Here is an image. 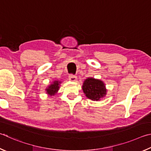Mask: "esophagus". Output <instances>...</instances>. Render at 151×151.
Wrapping results in <instances>:
<instances>
[{
    "label": "esophagus",
    "instance_id": "34e87169",
    "mask_svg": "<svg viewBox=\"0 0 151 151\" xmlns=\"http://www.w3.org/2000/svg\"><path fill=\"white\" fill-rule=\"evenodd\" d=\"M69 80L71 81H73V82H75V81H77V77L75 76H73V75H70L69 76Z\"/></svg>",
    "mask_w": 151,
    "mask_h": 151
}]
</instances>
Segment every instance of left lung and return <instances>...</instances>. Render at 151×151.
Masks as SVG:
<instances>
[{
  "mask_svg": "<svg viewBox=\"0 0 151 151\" xmlns=\"http://www.w3.org/2000/svg\"><path fill=\"white\" fill-rule=\"evenodd\" d=\"M82 89L88 99L96 101L104 98L107 92L104 81L91 77L87 78L83 81Z\"/></svg>",
  "mask_w": 151,
  "mask_h": 151,
  "instance_id": "8db88e82",
  "label": "left lung"
}]
</instances>
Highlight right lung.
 Segmentation results:
<instances>
[{"mask_svg": "<svg viewBox=\"0 0 151 151\" xmlns=\"http://www.w3.org/2000/svg\"><path fill=\"white\" fill-rule=\"evenodd\" d=\"M62 82V81L59 80L53 81V82L51 84H50L49 86H47L46 89H45L46 94L48 95V96H55L58 93V90L60 89V83Z\"/></svg>", "mask_w": 151, "mask_h": 151, "instance_id": "1", "label": "right lung"}]
</instances>
